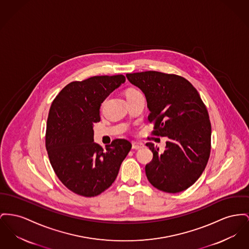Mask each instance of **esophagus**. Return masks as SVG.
I'll use <instances>...</instances> for the list:
<instances>
[{
    "label": "esophagus",
    "instance_id": "esophagus-1",
    "mask_svg": "<svg viewBox=\"0 0 249 249\" xmlns=\"http://www.w3.org/2000/svg\"><path fill=\"white\" fill-rule=\"evenodd\" d=\"M132 145L133 149H140V148L145 146L143 143H139V142H132Z\"/></svg>",
    "mask_w": 249,
    "mask_h": 249
}]
</instances>
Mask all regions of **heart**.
Wrapping results in <instances>:
<instances>
[{
    "label": "heart",
    "instance_id": "obj_1",
    "mask_svg": "<svg viewBox=\"0 0 249 249\" xmlns=\"http://www.w3.org/2000/svg\"><path fill=\"white\" fill-rule=\"evenodd\" d=\"M142 93L138 90V89H135V88H129L127 91H126V97L129 98V97H132V96H136V95H141Z\"/></svg>",
    "mask_w": 249,
    "mask_h": 249
}]
</instances>
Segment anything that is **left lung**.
<instances>
[{"mask_svg": "<svg viewBox=\"0 0 249 249\" xmlns=\"http://www.w3.org/2000/svg\"><path fill=\"white\" fill-rule=\"evenodd\" d=\"M126 77L145 94L153 134L169 139L162 152L146 144L153 153L145 168L148 181L166 193L186 190L204 171L211 152V122L197 90L175 74L145 71Z\"/></svg>", "mask_w": 249, "mask_h": 249, "instance_id": "left-lung-1", "label": "left lung"}]
</instances>
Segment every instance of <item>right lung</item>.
<instances>
[{
    "instance_id": "right-lung-1",
    "label": "right lung",
    "mask_w": 249,
    "mask_h": 249,
    "mask_svg": "<svg viewBox=\"0 0 249 249\" xmlns=\"http://www.w3.org/2000/svg\"><path fill=\"white\" fill-rule=\"evenodd\" d=\"M126 81L123 75L94 76L72 82L52 103L46 130V148L61 182L75 194L91 197L108 189L132 148L116 139L104 150L94 142L93 125L101 120L103 101Z\"/></svg>"
}]
</instances>
